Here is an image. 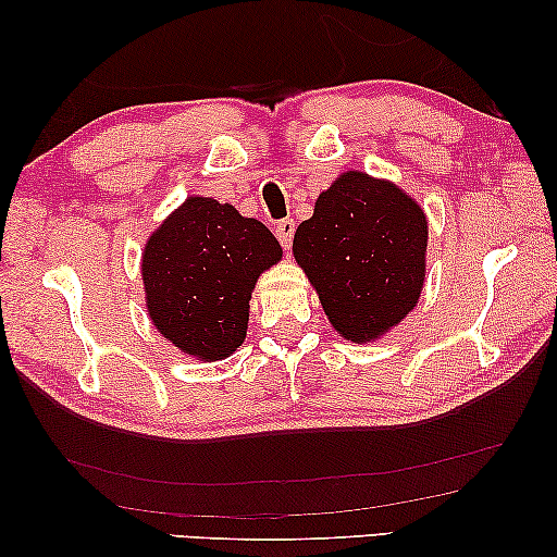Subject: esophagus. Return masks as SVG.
I'll return each mask as SVG.
<instances>
[{
    "mask_svg": "<svg viewBox=\"0 0 557 557\" xmlns=\"http://www.w3.org/2000/svg\"><path fill=\"white\" fill-rule=\"evenodd\" d=\"M276 235H278L281 246H284L286 250L292 248V240H294V223H292V220H281V223L276 225Z\"/></svg>",
    "mask_w": 557,
    "mask_h": 557,
    "instance_id": "esophagus-1",
    "label": "esophagus"
}]
</instances>
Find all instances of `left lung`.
Here are the masks:
<instances>
[{
	"label": "left lung",
	"instance_id": "left-lung-1",
	"mask_svg": "<svg viewBox=\"0 0 557 557\" xmlns=\"http://www.w3.org/2000/svg\"><path fill=\"white\" fill-rule=\"evenodd\" d=\"M429 220L391 180L342 172L296 227L294 258L339 337L368 345L398 326L425 284Z\"/></svg>",
	"mask_w": 557,
	"mask_h": 557
}]
</instances>
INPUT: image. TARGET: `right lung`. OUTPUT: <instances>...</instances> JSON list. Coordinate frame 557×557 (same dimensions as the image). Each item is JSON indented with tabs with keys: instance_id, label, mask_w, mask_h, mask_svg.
Instances as JSON below:
<instances>
[{
	"instance_id": "obj_1",
	"label": "right lung",
	"mask_w": 557,
	"mask_h": 557,
	"mask_svg": "<svg viewBox=\"0 0 557 557\" xmlns=\"http://www.w3.org/2000/svg\"><path fill=\"white\" fill-rule=\"evenodd\" d=\"M284 256L261 220L193 195L149 235L141 253L151 324L182 355L231 357L248 332L258 276Z\"/></svg>"
}]
</instances>
